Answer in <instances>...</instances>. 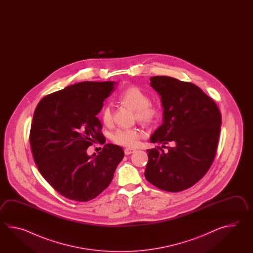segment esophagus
<instances>
[{
  "label": "esophagus",
  "mask_w": 253,
  "mask_h": 253,
  "mask_svg": "<svg viewBox=\"0 0 253 253\" xmlns=\"http://www.w3.org/2000/svg\"><path fill=\"white\" fill-rule=\"evenodd\" d=\"M134 151H135V149H134V148H126L125 149V155H126V156H128V155H130V154H132V153H134Z\"/></svg>",
  "instance_id": "1"
}]
</instances>
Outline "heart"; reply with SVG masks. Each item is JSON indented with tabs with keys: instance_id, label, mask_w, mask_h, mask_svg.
<instances>
[{
	"instance_id": "obj_1",
	"label": "heart",
	"mask_w": 253,
	"mask_h": 253,
	"mask_svg": "<svg viewBox=\"0 0 253 253\" xmlns=\"http://www.w3.org/2000/svg\"><path fill=\"white\" fill-rule=\"evenodd\" d=\"M122 102L134 110V119L141 124L149 125L155 122L160 115V108L155 104L149 103V96L138 86H132L126 88L119 96ZM101 119L104 124L110 126L113 122V108L107 104L101 111ZM144 132L137 128H121L113 134V140L119 145L134 147L139 144Z\"/></svg>"
}]
</instances>
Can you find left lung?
Here are the masks:
<instances>
[{
  "mask_svg": "<svg viewBox=\"0 0 253 253\" xmlns=\"http://www.w3.org/2000/svg\"><path fill=\"white\" fill-rule=\"evenodd\" d=\"M161 97L163 124L150 137L162 147L148 149L145 176L167 192L193 186L209 170L218 145L221 115L214 101L199 86L172 77L150 78Z\"/></svg>",
  "mask_w": 253,
  "mask_h": 253,
  "instance_id": "8db88e82",
  "label": "left lung"
}]
</instances>
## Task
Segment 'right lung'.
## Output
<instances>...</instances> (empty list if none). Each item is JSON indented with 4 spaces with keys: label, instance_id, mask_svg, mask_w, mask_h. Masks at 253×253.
Instances as JSON below:
<instances>
[{
    "label": "right lung",
    "instance_id": "add662e5",
    "mask_svg": "<svg viewBox=\"0 0 253 253\" xmlns=\"http://www.w3.org/2000/svg\"><path fill=\"white\" fill-rule=\"evenodd\" d=\"M116 81H84L43 97L33 115L30 142L44 179L66 198L86 202L108 187L124 157L117 145L107 144L97 155L86 149L102 139L97 115L115 91Z\"/></svg>",
    "mask_w": 253,
    "mask_h": 253
}]
</instances>
